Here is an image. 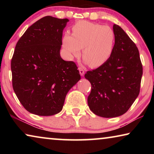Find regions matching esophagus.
I'll list each match as a JSON object with an SVG mask.
<instances>
[{
  "label": "esophagus",
  "instance_id": "1",
  "mask_svg": "<svg viewBox=\"0 0 154 154\" xmlns=\"http://www.w3.org/2000/svg\"><path fill=\"white\" fill-rule=\"evenodd\" d=\"M79 70L80 74H81V76H83V75H84V73H85V71H84L83 69L82 68V67H79Z\"/></svg>",
  "mask_w": 154,
  "mask_h": 154
}]
</instances>
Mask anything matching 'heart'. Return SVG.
Masks as SVG:
<instances>
[{"label": "heart", "mask_w": 154, "mask_h": 154, "mask_svg": "<svg viewBox=\"0 0 154 154\" xmlns=\"http://www.w3.org/2000/svg\"><path fill=\"white\" fill-rule=\"evenodd\" d=\"M115 34L109 26L79 21L72 26V35L66 33L62 46L70 56L77 57L83 49V57L90 67H98L110 58L113 51Z\"/></svg>", "instance_id": "b5f03b06"}]
</instances>
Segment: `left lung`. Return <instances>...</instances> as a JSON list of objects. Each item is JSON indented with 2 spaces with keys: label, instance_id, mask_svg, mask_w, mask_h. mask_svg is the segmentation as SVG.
Returning <instances> with one entry per match:
<instances>
[{
  "label": "left lung",
  "instance_id": "obj_1",
  "mask_svg": "<svg viewBox=\"0 0 154 154\" xmlns=\"http://www.w3.org/2000/svg\"><path fill=\"white\" fill-rule=\"evenodd\" d=\"M115 44L110 58L85 78L91 83L88 97L95 115L114 118L127 112L139 95L143 73L138 48L119 25L113 24Z\"/></svg>",
  "mask_w": 154,
  "mask_h": 154
}]
</instances>
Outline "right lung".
Here are the masks:
<instances>
[{
    "instance_id": "right-lung-1",
    "label": "right lung",
    "mask_w": 154,
    "mask_h": 154,
    "mask_svg": "<svg viewBox=\"0 0 154 154\" xmlns=\"http://www.w3.org/2000/svg\"><path fill=\"white\" fill-rule=\"evenodd\" d=\"M68 19L46 16L25 31L11 60L12 87L25 109L38 116L62 111L66 94L81 79L76 64L60 56Z\"/></svg>"
}]
</instances>
